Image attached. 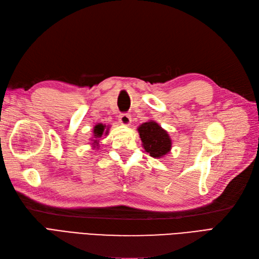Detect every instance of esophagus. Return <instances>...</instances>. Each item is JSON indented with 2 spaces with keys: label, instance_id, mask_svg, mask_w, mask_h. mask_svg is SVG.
<instances>
[{
  "label": "esophagus",
  "instance_id": "esophagus-1",
  "mask_svg": "<svg viewBox=\"0 0 259 259\" xmlns=\"http://www.w3.org/2000/svg\"><path fill=\"white\" fill-rule=\"evenodd\" d=\"M118 118H119L120 123L126 124V126L131 122V116L128 113H120Z\"/></svg>",
  "mask_w": 259,
  "mask_h": 259
}]
</instances>
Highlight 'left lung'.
<instances>
[{
	"instance_id": "8db88e82",
	"label": "left lung",
	"mask_w": 259,
	"mask_h": 259,
	"mask_svg": "<svg viewBox=\"0 0 259 259\" xmlns=\"http://www.w3.org/2000/svg\"><path fill=\"white\" fill-rule=\"evenodd\" d=\"M138 130L144 149L152 157L160 158L170 152L171 140L169 135L157 122H144Z\"/></svg>"
}]
</instances>
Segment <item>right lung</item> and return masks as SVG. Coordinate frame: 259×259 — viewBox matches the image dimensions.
Instances as JSON below:
<instances>
[{"label":"right lung","instance_id":"right-lung-1","mask_svg":"<svg viewBox=\"0 0 259 259\" xmlns=\"http://www.w3.org/2000/svg\"><path fill=\"white\" fill-rule=\"evenodd\" d=\"M95 137L97 138H100L102 135H103V131H104V126L102 123H99L97 124V126L95 127Z\"/></svg>","mask_w":259,"mask_h":259}]
</instances>
